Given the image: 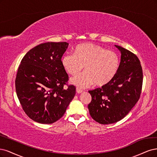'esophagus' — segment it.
Instances as JSON below:
<instances>
[{
	"instance_id": "obj_1",
	"label": "esophagus",
	"mask_w": 157,
	"mask_h": 157,
	"mask_svg": "<svg viewBox=\"0 0 157 157\" xmlns=\"http://www.w3.org/2000/svg\"><path fill=\"white\" fill-rule=\"evenodd\" d=\"M76 92L78 93H82V92H83V90L81 89V88H79V87H77L76 88Z\"/></svg>"
}]
</instances>
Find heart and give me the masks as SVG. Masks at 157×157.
<instances>
[{"instance_id": "heart-1", "label": "heart", "mask_w": 157, "mask_h": 157, "mask_svg": "<svg viewBox=\"0 0 157 157\" xmlns=\"http://www.w3.org/2000/svg\"><path fill=\"white\" fill-rule=\"evenodd\" d=\"M64 68L71 75L78 74L83 68L85 71L72 79L79 87H86L94 83L102 87L109 83L117 74L120 60L114 52L92 43L80 44L74 53H65L61 60Z\"/></svg>"}]
</instances>
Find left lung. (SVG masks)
Returning <instances> with one entry per match:
<instances>
[{
    "label": "left lung",
    "mask_w": 157,
    "mask_h": 157,
    "mask_svg": "<svg viewBox=\"0 0 157 157\" xmlns=\"http://www.w3.org/2000/svg\"><path fill=\"white\" fill-rule=\"evenodd\" d=\"M121 63L111 82L102 87L89 90L92 100L88 105L91 117L100 124L117 123L137 103L142 89L143 71L136 55L119 45Z\"/></svg>",
    "instance_id": "left-lung-1"
}]
</instances>
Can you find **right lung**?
Here are the masks:
<instances>
[{
	"label": "right lung",
	"mask_w": 157,
	"mask_h": 157,
	"mask_svg": "<svg viewBox=\"0 0 157 157\" xmlns=\"http://www.w3.org/2000/svg\"><path fill=\"white\" fill-rule=\"evenodd\" d=\"M67 42H46L22 59L15 81L17 98L29 118L52 124L64 115L75 94L61 62ZM64 85H67L65 87Z\"/></svg>",
	"instance_id": "right-lung-1"
}]
</instances>
